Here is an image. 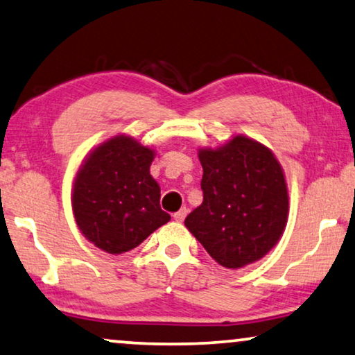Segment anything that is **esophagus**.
<instances>
[{"instance_id":"34e87169","label":"esophagus","mask_w":355,"mask_h":355,"mask_svg":"<svg viewBox=\"0 0 355 355\" xmlns=\"http://www.w3.org/2000/svg\"><path fill=\"white\" fill-rule=\"evenodd\" d=\"M187 214H188V209H187V207H183V209H180L178 212L173 214V218H175L177 222H183V218L187 217Z\"/></svg>"}]
</instances>
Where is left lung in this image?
I'll list each match as a JSON object with an SVG mask.
<instances>
[{"label": "left lung", "mask_w": 355, "mask_h": 355, "mask_svg": "<svg viewBox=\"0 0 355 355\" xmlns=\"http://www.w3.org/2000/svg\"><path fill=\"white\" fill-rule=\"evenodd\" d=\"M202 204L184 225L216 262L239 268L275 246L288 217V189L275 156L261 143L234 137L199 151Z\"/></svg>", "instance_id": "obj_1"}]
</instances>
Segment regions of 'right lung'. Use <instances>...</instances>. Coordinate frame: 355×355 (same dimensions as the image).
<instances>
[{
  "mask_svg": "<svg viewBox=\"0 0 355 355\" xmlns=\"http://www.w3.org/2000/svg\"><path fill=\"white\" fill-rule=\"evenodd\" d=\"M154 153L133 138L116 137L94 149L73 184L78 228L109 254L137 248L171 220L161 209V188L149 173Z\"/></svg>",
  "mask_w": 355,
  "mask_h": 355,
  "instance_id": "right-lung-1",
  "label": "right lung"
}]
</instances>
